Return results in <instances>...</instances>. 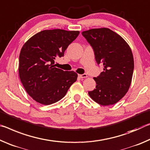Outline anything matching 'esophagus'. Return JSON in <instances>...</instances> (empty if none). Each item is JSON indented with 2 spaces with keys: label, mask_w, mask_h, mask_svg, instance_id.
<instances>
[{
  "label": "esophagus",
  "mask_w": 150,
  "mask_h": 150,
  "mask_svg": "<svg viewBox=\"0 0 150 150\" xmlns=\"http://www.w3.org/2000/svg\"><path fill=\"white\" fill-rule=\"evenodd\" d=\"M78 76H79L80 78H87L88 76L86 74H78Z\"/></svg>",
  "instance_id": "34e87169"
}]
</instances>
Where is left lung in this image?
Wrapping results in <instances>:
<instances>
[{
    "mask_svg": "<svg viewBox=\"0 0 150 150\" xmlns=\"http://www.w3.org/2000/svg\"><path fill=\"white\" fill-rule=\"evenodd\" d=\"M82 34L94 50L98 64L104 66L103 72L94 78L96 88L88 94L100 105L116 104L132 82L134 64L131 48L122 36L108 28L90 29Z\"/></svg>",
    "mask_w": 150,
    "mask_h": 150,
    "instance_id": "8db88e82",
    "label": "left lung"
}]
</instances>
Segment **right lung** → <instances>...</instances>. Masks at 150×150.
Instances as JSON below:
<instances>
[{"label": "right lung", "mask_w": 150, "mask_h": 150, "mask_svg": "<svg viewBox=\"0 0 150 150\" xmlns=\"http://www.w3.org/2000/svg\"><path fill=\"white\" fill-rule=\"evenodd\" d=\"M79 31L45 30L34 34L23 45L19 56V77L24 89L36 102L43 105L62 99L77 80L74 71L54 67L56 57H62Z\"/></svg>", "instance_id": "obj_1"}]
</instances>
